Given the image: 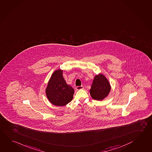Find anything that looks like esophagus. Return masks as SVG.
<instances>
[{
	"label": "esophagus",
	"instance_id": "obj_1",
	"mask_svg": "<svg viewBox=\"0 0 152 152\" xmlns=\"http://www.w3.org/2000/svg\"><path fill=\"white\" fill-rule=\"evenodd\" d=\"M83 89V86L76 87V89L77 90H80V89Z\"/></svg>",
	"mask_w": 152,
	"mask_h": 152
}]
</instances>
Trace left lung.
Segmentation results:
<instances>
[{
  "label": "left lung",
  "mask_w": 152,
  "mask_h": 152,
  "mask_svg": "<svg viewBox=\"0 0 152 152\" xmlns=\"http://www.w3.org/2000/svg\"><path fill=\"white\" fill-rule=\"evenodd\" d=\"M111 90L110 83L105 76L101 73L94 77L90 94L93 99L102 101L109 94Z\"/></svg>",
  "instance_id": "left-lung-1"
}]
</instances>
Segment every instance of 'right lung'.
Instances as JSON below:
<instances>
[{"instance_id": "add662e5", "label": "right lung", "mask_w": 152, "mask_h": 152, "mask_svg": "<svg viewBox=\"0 0 152 152\" xmlns=\"http://www.w3.org/2000/svg\"><path fill=\"white\" fill-rule=\"evenodd\" d=\"M45 93L48 99L56 106H64L73 99L74 89L67 85L63 76V70L53 73L48 82Z\"/></svg>"}]
</instances>
